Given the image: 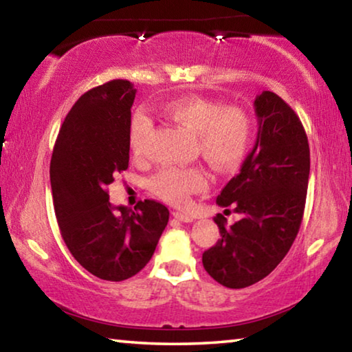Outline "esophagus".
I'll use <instances>...</instances> for the list:
<instances>
[{
    "label": "esophagus",
    "instance_id": "34e87169",
    "mask_svg": "<svg viewBox=\"0 0 352 352\" xmlns=\"http://www.w3.org/2000/svg\"><path fill=\"white\" fill-rule=\"evenodd\" d=\"M174 218L178 219V221H182V223H191L192 221L191 214H186V213H182V212H174Z\"/></svg>",
    "mask_w": 352,
    "mask_h": 352
}]
</instances>
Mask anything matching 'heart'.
I'll list each match as a JSON object with an SVG mask.
<instances>
[{"mask_svg": "<svg viewBox=\"0 0 352 352\" xmlns=\"http://www.w3.org/2000/svg\"><path fill=\"white\" fill-rule=\"evenodd\" d=\"M162 113L196 139V150L214 170L237 169L245 160L253 139V122L243 109L221 106L201 96H188L167 102ZM151 129L145 113L131 120L129 146L135 158L144 155V145ZM208 185L206 172L199 167L175 169L167 167L156 174L150 188L156 196L172 206H186L192 194L202 192Z\"/></svg>", "mask_w": 352, "mask_h": 352, "instance_id": "b5f03b06", "label": "heart"}]
</instances>
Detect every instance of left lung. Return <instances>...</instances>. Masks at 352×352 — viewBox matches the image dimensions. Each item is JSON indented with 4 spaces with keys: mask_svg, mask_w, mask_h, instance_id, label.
Wrapping results in <instances>:
<instances>
[{
    "mask_svg": "<svg viewBox=\"0 0 352 352\" xmlns=\"http://www.w3.org/2000/svg\"><path fill=\"white\" fill-rule=\"evenodd\" d=\"M259 120L254 148L242 169L217 197L242 218L226 226L214 217L221 237L204 251L202 264L219 285L242 289L261 281L291 250L305 210L310 146L297 113L278 94L262 91L254 101Z\"/></svg>",
    "mask_w": 352,
    "mask_h": 352,
    "instance_id": "8db88e82",
    "label": "left lung"
}]
</instances>
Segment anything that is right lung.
<instances>
[{
  "instance_id": "add662e5",
  "label": "right lung",
  "mask_w": 352,
  "mask_h": 352,
  "mask_svg": "<svg viewBox=\"0 0 352 352\" xmlns=\"http://www.w3.org/2000/svg\"><path fill=\"white\" fill-rule=\"evenodd\" d=\"M129 80H110L82 94L63 122L50 161V185L61 237L83 269L107 281L139 274L153 256L169 210L153 199L112 207L107 185L128 169Z\"/></svg>"
}]
</instances>
